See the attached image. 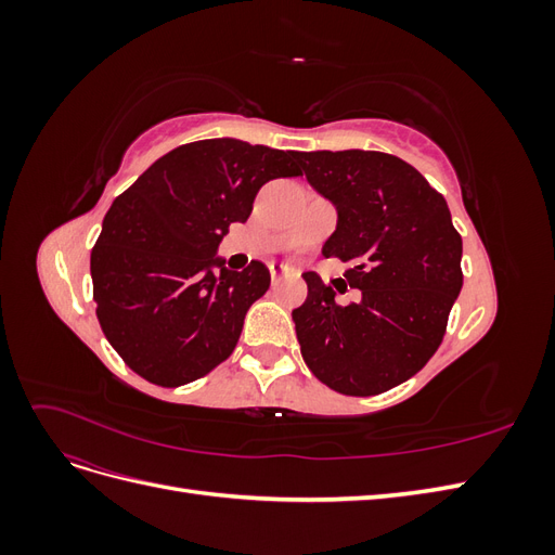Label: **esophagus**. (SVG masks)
Instances as JSON below:
<instances>
[{
	"label": "esophagus",
	"instance_id": "esophagus-1",
	"mask_svg": "<svg viewBox=\"0 0 555 555\" xmlns=\"http://www.w3.org/2000/svg\"><path fill=\"white\" fill-rule=\"evenodd\" d=\"M268 268H271V280H273V284H278L282 278H287V275H298V273L294 271V268L282 266V263H271Z\"/></svg>",
	"mask_w": 555,
	"mask_h": 555
}]
</instances>
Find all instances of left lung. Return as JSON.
I'll list each match as a JSON object with an SVG mask.
<instances>
[{
    "mask_svg": "<svg viewBox=\"0 0 555 555\" xmlns=\"http://www.w3.org/2000/svg\"><path fill=\"white\" fill-rule=\"evenodd\" d=\"M338 224L322 247L361 292L340 306L317 273L292 310L300 354L333 391L375 396L416 375L440 347L463 287V241L442 194L414 166L375 150L298 153Z\"/></svg>",
    "mask_w": 555,
    "mask_h": 555,
    "instance_id": "obj_1",
    "label": "left lung"
}]
</instances>
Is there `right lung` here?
Segmentation results:
<instances>
[{"label": "right lung", "mask_w": 555, "mask_h": 555, "mask_svg": "<svg viewBox=\"0 0 555 555\" xmlns=\"http://www.w3.org/2000/svg\"><path fill=\"white\" fill-rule=\"evenodd\" d=\"M294 176V150L208 139L166 153L113 201L90 273L99 324L133 373L180 386L231 354L271 273L261 261L231 271L217 247L261 184Z\"/></svg>", "instance_id": "add662e5"}]
</instances>
